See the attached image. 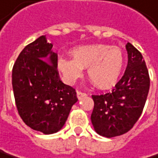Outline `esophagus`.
<instances>
[{"label":"esophagus","mask_w":158,"mask_h":158,"mask_svg":"<svg viewBox=\"0 0 158 158\" xmlns=\"http://www.w3.org/2000/svg\"><path fill=\"white\" fill-rule=\"evenodd\" d=\"M85 96H87V93L82 92V91H79V90L77 91V97H78L79 99H81V98H82L83 97H85Z\"/></svg>","instance_id":"1"}]
</instances>
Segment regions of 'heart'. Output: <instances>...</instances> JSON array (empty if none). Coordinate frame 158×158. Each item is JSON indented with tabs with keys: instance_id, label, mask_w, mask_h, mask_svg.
<instances>
[{
	"instance_id": "1",
	"label": "heart",
	"mask_w": 158,
	"mask_h": 158,
	"mask_svg": "<svg viewBox=\"0 0 158 158\" xmlns=\"http://www.w3.org/2000/svg\"><path fill=\"white\" fill-rule=\"evenodd\" d=\"M70 52L73 60L60 58L57 62L59 70L69 84L81 78L86 68L88 77L101 89H110L118 83L124 67V55L119 48L91 44L76 47Z\"/></svg>"
}]
</instances>
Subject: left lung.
Listing matches in <instances>:
<instances>
[{
  "instance_id": "left-lung-1",
  "label": "left lung",
  "mask_w": 158,
  "mask_h": 158,
  "mask_svg": "<svg viewBox=\"0 0 158 158\" xmlns=\"http://www.w3.org/2000/svg\"><path fill=\"white\" fill-rule=\"evenodd\" d=\"M128 61L126 71L111 92L92 95L91 122L98 134L114 137L128 132L140 118L149 91L150 79L142 54L126 45Z\"/></svg>"
}]
</instances>
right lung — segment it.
Listing matches in <instances>:
<instances>
[{
    "mask_svg": "<svg viewBox=\"0 0 158 158\" xmlns=\"http://www.w3.org/2000/svg\"><path fill=\"white\" fill-rule=\"evenodd\" d=\"M45 36L28 44L12 68V89L18 113L31 128L53 134L62 128L77 92L58 71V54Z\"/></svg>",
    "mask_w": 158,
    "mask_h": 158,
    "instance_id": "1",
    "label": "right lung"
}]
</instances>
